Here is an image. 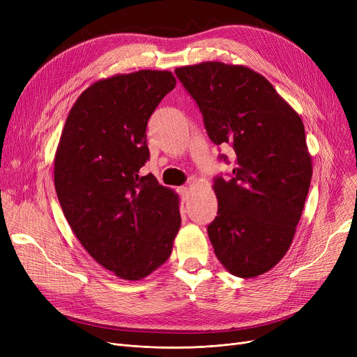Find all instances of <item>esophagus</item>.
Returning a JSON list of instances; mask_svg holds the SVG:
<instances>
[{"label":"esophagus","mask_w":357,"mask_h":357,"mask_svg":"<svg viewBox=\"0 0 357 357\" xmlns=\"http://www.w3.org/2000/svg\"><path fill=\"white\" fill-rule=\"evenodd\" d=\"M178 192H179V195H181V198L183 201L188 199V197H190V188H188V186H179Z\"/></svg>","instance_id":"obj_1"}]
</instances>
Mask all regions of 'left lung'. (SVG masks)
Instances as JSON below:
<instances>
[{
	"label": "left lung",
	"instance_id": "obj_1",
	"mask_svg": "<svg viewBox=\"0 0 357 357\" xmlns=\"http://www.w3.org/2000/svg\"><path fill=\"white\" fill-rule=\"evenodd\" d=\"M175 73L210 139L236 152L233 178L213 185L218 213L208 236L215 256L234 276H259L287 255L303 215L312 176L304 123L264 75L245 65L210 61Z\"/></svg>",
	"mask_w": 357,
	"mask_h": 357
}]
</instances>
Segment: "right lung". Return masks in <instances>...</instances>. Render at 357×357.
<instances>
[{
  "label": "right lung",
  "mask_w": 357,
  "mask_h": 357,
  "mask_svg": "<svg viewBox=\"0 0 357 357\" xmlns=\"http://www.w3.org/2000/svg\"><path fill=\"white\" fill-rule=\"evenodd\" d=\"M176 85L171 70L117 73L91 84L72 105L54 153V188L91 257L140 280L172 253L179 195L140 167L150 116Z\"/></svg>",
  "instance_id": "add662e5"
}]
</instances>
